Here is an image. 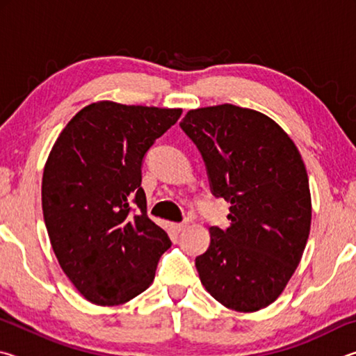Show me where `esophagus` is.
Listing matches in <instances>:
<instances>
[{
	"label": "esophagus",
	"mask_w": 356,
	"mask_h": 356,
	"mask_svg": "<svg viewBox=\"0 0 356 356\" xmlns=\"http://www.w3.org/2000/svg\"><path fill=\"white\" fill-rule=\"evenodd\" d=\"M171 227H172L174 232H180L186 227V222H174V225H171Z\"/></svg>",
	"instance_id": "34e87169"
}]
</instances>
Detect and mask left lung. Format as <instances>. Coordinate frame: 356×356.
I'll list each match as a JSON object with an SVG mask.
<instances>
[{"label": "left lung", "mask_w": 356, "mask_h": 356, "mask_svg": "<svg viewBox=\"0 0 356 356\" xmlns=\"http://www.w3.org/2000/svg\"><path fill=\"white\" fill-rule=\"evenodd\" d=\"M180 127L200 149L212 195L231 202V225L210 227L209 248L196 257L202 286L229 309L267 308L309 237V180L298 149L273 119L231 104L190 110Z\"/></svg>", "instance_id": "obj_1"}]
</instances>
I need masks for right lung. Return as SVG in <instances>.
<instances>
[{
	"mask_svg": "<svg viewBox=\"0 0 356 356\" xmlns=\"http://www.w3.org/2000/svg\"><path fill=\"white\" fill-rule=\"evenodd\" d=\"M180 114V108L97 102L70 119L48 155L42 177L48 237L64 273L94 305H122L146 291L171 246L147 216L141 168Z\"/></svg>",
	"mask_w": 356,
	"mask_h": 356,
	"instance_id": "obj_1",
	"label": "right lung"
}]
</instances>
